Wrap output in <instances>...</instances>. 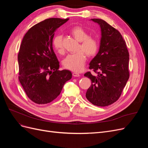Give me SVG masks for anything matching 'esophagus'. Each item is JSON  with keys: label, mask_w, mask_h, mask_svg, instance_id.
<instances>
[{"label": "esophagus", "mask_w": 148, "mask_h": 148, "mask_svg": "<svg viewBox=\"0 0 148 148\" xmlns=\"http://www.w3.org/2000/svg\"><path fill=\"white\" fill-rule=\"evenodd\" d=\"M72 75H73V77H79V76H80L79 73H77V72H73Z\"/></svg>", "instance_id": "34e87169"}]
</instances>
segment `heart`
<instances>
[{"label": "heart", "mask_w": 148, "mask_h": 148, "mask_svg": "<svg viewBox=\"0 0 148 148\" xmlns=\"http://www.w3.org/2000/svg\"><path fill=\"white\" fill-rule=\"evenodd\" d=\"M70 33L76 40L80 42L78 51L77 53L69 54L63 60V65L65 69L75 71L81 70L86 60V56L92 57L95 56L99 51V43L97 39L94 37L89 36L86 31L79 26L73 28ZM53 46L55 50L62 54L64 52L62 44V38L57 35L53 38Z\"/></svg>", "instance_id": "obj_1"}]
</instances>
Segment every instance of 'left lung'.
<instances>
[{
  "mask_svg": "<svg viewBox=\"0 0 148 148\" xmlns=\"http://www.w3.org/2000/svg\"><path fill=\"white\" fill-rule=\"evenodd\" d=\"M99 25L101 39L99 50L89 63L97 76L90 71L84 77L90 78L91 85L86 93L92 104L105 107L117 101L130 77L129 53L127 44L119 31L98 18L91 19Z\"/></svg>",
  "mask_w": 148,
  "mask_h": 148,
  "instance_id": "left-lung-1",
  "label": "left lung"
}]
</instances>
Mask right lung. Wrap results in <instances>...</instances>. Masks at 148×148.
Returning <instances> with one entry per match:
<instances>
[{
    "label": "right lung",
    "instance_id": "obj_1",
    "mask_svg": "<svg viewBox=\"0 0 148 148\" xmlns=\"http://www.w3.org/2000/svg\"><path fill=\"white\" fill-rule=\"evenodd\" d=\"M69 20L51 18L39 22L22 40L18 55V79L29 99L36 104L56 99L72 77L70 71L59 70V62L52 47L57 29Z\"/></svg>",
    "mask_w": 148,
    "mask_h": 148
}]
</instances>
